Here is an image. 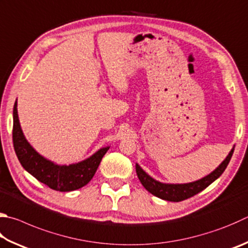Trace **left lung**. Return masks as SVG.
I'll return each instance as SVG.
<instances>
[{
	"mask_svg": "<svg viewBox=\"0 0 248 248\" xmlns=\"http://www.w3.org/2000/svg\"><path fill=\"white\" fill-rule=\"evenodd\" d=\"M233 152L234 146L230 151V153H229V155L226 157V159H224L213 172L207 174L204 178L197 180V181L190 183L173 184L159 182L157 181V180L153 179L151 175H148L138 164L136 165V170L138 178L140 181H141L142 186L145 187L148 192L152 193L153 195L169 202H181L196 195L197 193L202 192V190H205L207 186H210L215 180H217L220 175L223 173V171L226 170L228 164L230 163Z\"/></svg>",
	"mask_w": 248,
	"mask_h": 248,
	"instance_id": "8db88e82",
	"label": "left lung"
}]
</instances>
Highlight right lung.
Listing matches in <instances>:
<instances>
[{"instance_id": "1", "label": "right lung", "mask_w": 248, "mask_h": 248, "mask_svg": "<svg viewBox=\"0 0 248 248\" xmlns=\"http://www.w3.org/2000/svg\"><path fill=\"white\" fill-rule=\"evenodd\" d=\"M13 143L25 170L49 188L60 192L75 191L87 186L95 174L103 156L109 150V146L102 147L89 158L68 166L53 163L40 155L27 141L18 118L17 101L13 109Z\"/></svg>"}]
</instances>
